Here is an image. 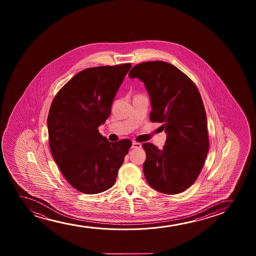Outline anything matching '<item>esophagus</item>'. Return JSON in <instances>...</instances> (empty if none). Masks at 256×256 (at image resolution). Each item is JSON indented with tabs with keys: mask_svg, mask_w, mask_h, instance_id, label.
<instances>
[{
	"mask_svg": "<svg viewBox=\"0 0 256 256\" xmlns=\"http://www.w3.org/2000/svg\"><path fill=\"white\" fill-rule=\"evenodd\" d=\"M132 148H142V144H139V142H134L133 144H132Z\"/></svg>",
	"mask_w": 256,
	"mask_h": 256,
	"instance_id": "obj_1",
	"label": "esophagus"
}]
</instances>
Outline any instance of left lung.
Segmentation results:
<instances>
[{
    "label": "left lung",
    "mask_w": 256,
    "mask_h": 256,
    "mask_svg": "<svg viewBox=\"0 0 256 256\" xmlns=\"http://www.w3.org/2000/svg\"><path fill=\"white\" fill-rule=\"evenodd\" d=\"M144 83L150 98V119L162 124L167 139L162 150L142 144L144 172L148 184L164 194H178L196 181L209 150L206 114L192 80L172 64L150 61L128 74Z\"/></svg>",
    "instance_id": "obj_1"
}]
</instances>
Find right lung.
Instances as JSON below:
<instances>
[{"label": "right lung", "instance_id": "1", "mask_svg": "<svg viewBox=\"0 0 256 256\" xmlns=\"http://www.w3.org/2000/svg\"><path fill=\"white\" fill-rule=\"evenodd\" d=\"M131 64L88 68L68 81L53 100L47 119L53 159L74 188L97 194L111 188L132 142H111L98 126Z\"/></svg>", "mask_w": 256, "mask_h": 256}]
</instances>
